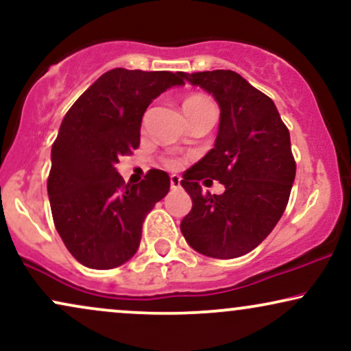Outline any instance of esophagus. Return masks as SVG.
<instances>
[{"instance_id": "34e87169", "label": "esophagus", "mask_w": 351, "mask_h": 351, "mask_svg": "<svg viewBox=\"0 0 351 351\" xmlns=\"http://www.w3.org/2000/svg\"><path fill=\"white\" fill-rule=\"evenodd\" d=\"M170 186H171V189H180L181 188V178L178 175H171L170 176Z\"/></svg>"}]
</instances>
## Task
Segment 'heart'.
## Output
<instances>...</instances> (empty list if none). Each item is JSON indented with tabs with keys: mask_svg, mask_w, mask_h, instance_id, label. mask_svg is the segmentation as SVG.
Here are the masks:
<instances>
[{
	"mask_svg": "<svg viewBox=\"0 0 351 351\" xmlns=\"http://www.w3.org/2000/svg\"><path fill=\"white\" fill-rule=\"evenodd\" d=\"M199 100H206V99H202V97H191V99H188L184 101V105H188V104H194V101H199ZM167 165L170 167V168H178L180 167V160L178 158H167Z\"/></svg>",
	"mask_w": 351,
	"mask_h": 351,
	"instance_id": "b5f03b06",
	"label": "heart"
}]
</instances>
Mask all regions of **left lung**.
Masks as SVG:
<instances>
[{
    "instance_id": "obj_1",
    "label": "left lung",
    "mask_w": 351,
    "mask_h": 351,
    "mask_svg": "<svg viewBox=\"0 0 351 351\" xmlns=\"http://www.w3.org/2000/svg\"><path fill=\"white\" fill-rule=\"evenodd\" d=\"M183 77L212 94L220 123L214 149L181 180L193 199L181 233L194 251L233 259L259 246L285 210L296 173L290 132L274 101L234 71ZM207 176L226 186L223 195L202 194Z\"/></svg>"
}]
</instances>
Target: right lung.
I'll return each instance as SVG.
<instances>
[{"instance_id":"right-lung-1","label":"right lung","mask_w":351,"mask_h":351,"mask_svg":"<svg viewBox=\"0 0 351 351\" xmlns=\"http://www.w3.org/2000/svg\"><path fill=\"white\" fill-rule=\"evenodd\" d=\"M183 73H105L69 108L51 147L48 176L53 221L64 246L90 269H114L136 254L145 215L170 191V176L149 170L124 184L117 170L139 147L141 123L154 99L183 86Z\"/></svg>"}]
</instances>
